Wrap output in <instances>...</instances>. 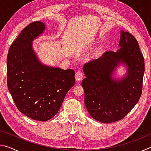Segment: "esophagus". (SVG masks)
<instances>
[{
  "mask_svg": "<svg viewBox=\"0 0 151 151\" xmlns=\"http://www.w3.org/2000/svg\"><path fill=\"white\" fill-rule=\"evenodd\" d=\"M75 78L77 81H82L83 78V74L81 71H78V72L76 73L75 75Z\"/></svg>",
  "mask_w": 151,
  "mask_h": 151,
  "instance_id": "1",
  "label": "esophagus"
}]
</instances>
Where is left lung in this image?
Listing matches in <instances>:
<instances>
[{"label":"left lung","instance_id":"left-lung-1","mask_svg":"<svg viewBox=\"0 0 151 151\" xmlns=\"http://www.w3.org/2000/svg\"><path fill=\"white\" fill-rule=\"evenodd\" d=\"M119 47L116 52L106 51L83 66L86 108L94 119L104 123L124 118L142 93L145 61L139 43L131 33L121 30ZM120 65L125 66L127 73L118 79L114 73Z\"/></svg>","mask_w":151,"mask_h":151}]
</instances>
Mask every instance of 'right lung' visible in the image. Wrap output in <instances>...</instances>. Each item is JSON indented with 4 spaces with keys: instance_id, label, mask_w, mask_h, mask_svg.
<instances>
[{
    "instance_id": "obj_1",
    "label": "right lung",
    "mask_w": 151,
    "mask_h": 151,
    "mask_svg": "<svg viewBox=\"0 0 151 151\" xmlns=\"http://www.w3.org/2000/svg\"><path fill=\"white\" fill-rule=\"evenodd\" d=\"M45 23L29 24L12 42L7 56V85L18 109L40 121L52 119L68 91L75 85L73 69L45 65L32 48V41L45 30Z\"/></svg>"
}]
</instances>
